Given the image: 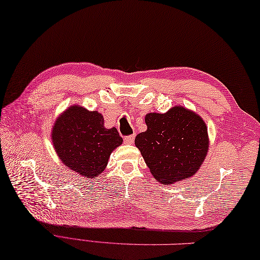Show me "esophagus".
<instances>
[{
	"instance_id": "obj_1",
	"label": "esophagus",
	"mask_w": 260,
	"mask_h": 260,
	"mask_svg": "<svg viewBox=\"0 0 260 260\" xmlns=\"http://www.w3.org/2000/svg\"><path fill=\"white\" fill-rule=\"evenodd\" d=\"M123 140H124V144H128V145L134 144V141H135V136H134V135H131V136H125Z\"/></svg>"
}]
</instances>
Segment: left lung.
Segmentation results:
<instances>
[{
    "label": "left lung",
    "mask_w": 260,
    "mask_h": 260,
    "mask_svg": "<svg viewBox=\"0 0 260 260\" xmlns=\"http://www.w3.org/2000/svg\"><path fill=\"white\" fill-rule=\"evenodd\" d=\"M145 122L147 130L137 135L135 144L158 182L170 184L197 172L208 150L202 117L175 106L165 114H147Z\"/></svg>",
    "instance_id": "8db88e82"
}]
</instances>
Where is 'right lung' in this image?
Here are the masks:
<instances>
[{
  "label": "right lung",
  "instance_id": "1",
  "mask_svg": "<svg viewBox=\"0 0 260 260\" xmlns=\"http://www.w3.org/2000/svg\"><path fill=\"white\" fill-rule=\"evenodd\" d=\"M52 141L63 164L92 179L104 171L111 153L123 139L115 128H105L99 112L71 106L54 124Z\"/></svg>",
  "mask_w": 260,
  "mask_h": 260
}]
</instances>
